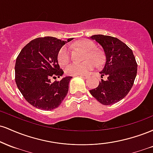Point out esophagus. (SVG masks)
<instances>
[{
    "instance_id": "obj_1",
    "label": "esophagus",
    "mask_w": 153,
    "mask_h": 153,
    "mask_svg": "<svg viewBox=\"0 0 153 153\" xmlns=\"http://www.w3.org/2000/svg\"><path fill=\"white\" fill-rule=\"evenodd\" d=\"M80 76H81L82 78H83L84 79H88V78H89L88 75H80Z\"/></svg>"
}]
</instances>
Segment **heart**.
<instances>
[{
  "instance_id": "heart-1",
  "label": "heart",
  "mask_w": 153,
  "mask_h": 153,
  "mask_svg": "<svg viewBox=\"0 0 153 153\" xmlns=\"http://www.w3.org/2000/svg\"><path fill=\"white\" fill-rule=\"evenodd\" d=\"M75 46L87 52L86 59H91L97 64L103 62V54L100 51L94 50L95 44L88 39H82L77 42ZM71 59L69 48L65 46L59 51L57 59L60 65H65ZM94 63L92 61H87L82 64L72 63L65 68V73L69 75H82L87 74L89 71L94 68Z\"/></svg>"
}]
</instances>
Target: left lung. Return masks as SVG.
I'll return each instance as SVG.
<instances>
[{
	"instance_id": "8db88e82",
	"label": "left lung",
	"mask_w": 153,
	"mask_h": 153,
	"mask_svg": "<svg viewBox=\"0 0 153 153\" xmlns=\"http://www.w3.org/2000/svg\"><path fill=\"white\" fill-rule=\"evenodd\" d=\"M105 56V64L100 72L101 79L91 94L103 105H112L124 99L131 90L137 75V65L132 50L119 39L106 35H93Z\"/></svg>"
}]
</instances>
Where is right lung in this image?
Masks as SVG:
<instances>
[{"label": "right lung", "instance_id": "add662e5", "mask_svg": "<svg viewBox=\"0 0 153 153\" xmlns=\"http://www.w3.org/2000/svg\"><path fill=\"white\" fill-rule=\"evenodd\" d=\"M52 36L36 38L19 53L15 65V80L24 98L33 106L48 111L57 108L67 96L72 77L51 82L50 78L62 76L59 51L67 42Z\"/></svg>", "mask_w": 153, "mask_h": 153}]
</instances>
